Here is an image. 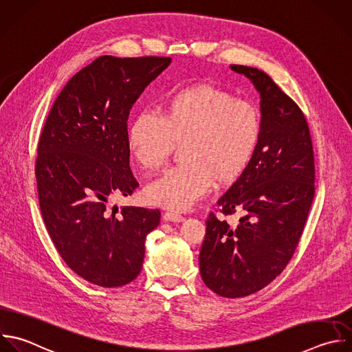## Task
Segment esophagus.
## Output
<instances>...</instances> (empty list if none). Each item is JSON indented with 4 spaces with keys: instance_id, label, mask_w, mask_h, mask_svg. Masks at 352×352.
I'll return each mask as SVG.
<instances>
[{
    "instance_id": "1",
    "label": "esophagus",
    "mask_w": 352,
    "mask_h": 352,
    "mask_svg": "<svg viewBox=\"0 0 352 352\" xmlns=\"http://www.w3.org/2000/svg\"><path fill=\"white\" fill-rule=\"evenodd\" d=\"M164 219H165L166 221H172V223H182V221L186 220L184 216H182V214H179V213H175V212H166V213L164 214Z\"/></svg>"
}]
</instances>
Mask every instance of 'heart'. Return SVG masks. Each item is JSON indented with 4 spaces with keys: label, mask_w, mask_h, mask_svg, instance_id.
<instances>
[{
    "label": "heart",
    "mask_w": 352,
    "mask_h": 352,
    "mask_svg": "<svg viewBox=\"0 0 352 352\" xmlns=\"http://www.w3.org/2000/svg\"><path fill=\"white\" fill-rule=\"evenodd\" d=\"M258 107L228 89L198 84L179 89L151 111L138 113L128 126V144L146 170L165 165L182 143L183 165L166 170L146 188L150 202L183 212L206 195L217 180H236L261 140Z\"/></svg>",
    "instance_id": "b5f03b06"
}]
</instances>
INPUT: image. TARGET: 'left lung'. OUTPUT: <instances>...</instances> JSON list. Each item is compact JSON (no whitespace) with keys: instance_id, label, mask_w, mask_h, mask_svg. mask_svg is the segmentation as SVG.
I'll list each match as a JSON object with an SVG mask.
<instances>
[{"instance_id":"1","label":"left lung","mask_w":352,"mask_h":352,"mask_svg":"<svg viewBox=\"0 0 352 352\" xmlns=\"http://www.w3.org/2000/svg\"><path fill=\"white\" fill-rule=\"evenodd\" d=\"M260 94L263 121L257 151L217 205L235 226L206 220L199 252L205 285L227 298L245 297L272 282L298 245L315 192L314 151L300 107L261 70L231 65Z\"/></svg>"}]
</instances>
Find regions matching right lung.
<instances>
[{
  "label": "right lung",
  "mask_w": 352,
  "mask_h": 352,
  "mask_svg": "<svg viewBox=\"0 0 352 352\" xmlns=\"http://www.w3.org/2000/svg\"><path fill=\"white\" fill-rule=\"evenodd\" d=\"M170 58L100 56L62 89L36 161L40 208L65 263L85 280L118 287L142 271L147 234L161 212L109 208L139 186L129 166L128 117Z\"/></svg>",
  "instance_id": "add662e5"
}]
</instances>
